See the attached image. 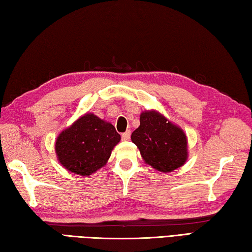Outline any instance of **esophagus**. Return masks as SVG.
Segmentation results:
<instances>
[{
	"label": "esophagus",
	"instance_id": "obj_1",
	"mask_svg": "<svg viewBox=\"0 0 252 252\" xmlns=\"http://www.w3.org/2000/svg\"><path fill=\"white\" fill-rule=\"evenodd\" d=\"M129 138H130V131L129 130H127V131L122 133V139L124 141L129 140Z\"/></svg>",
	"mask_w": 252,
	"mask_h": 252
}]
</instances>
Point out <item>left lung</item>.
<instances>
[{
	"instance_id": "1",
	"label": "left lung",
	"mask_w": 252,
	"mask_h": 252,
	"mask_svg": "<svg viewBox=\"0 0 252 252\" xmlns=\"http://www.w3.org/2000/svg\"><path fill=\"white\" fill-rule=\"evenodd\" d=\"M131 141L145 162L157 171L172 172L188 158L187 137L182 128L157 111L141 113L140 126L131 133Z\"/></svg>"
}]
</instances>
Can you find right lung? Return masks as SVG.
<instances>
[{
    "mask_svg": "<svg viewBox=\"0 0 252 252\" xmlns=\"http://www.w3.org/2000/svg\"><path fill=\"white\" fill-rule=\"evenodd\" d=\"M120 140L121 135L111 123L87 113L60 133L55 152L69 172L89 176L105 165Z\"/></svg>",
    "mask_w": 252,
    "mask_h": 252,
    "instance_id": "obj_1",
    "label": "right lung"
}]
</instances>
